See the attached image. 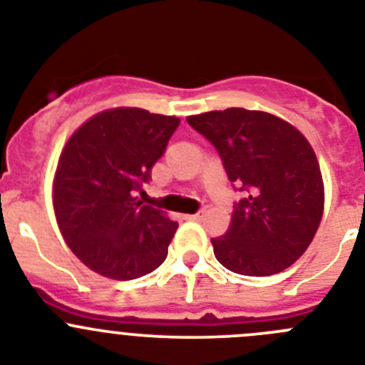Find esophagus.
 I'll return each mask as SVG.
<instances>
[{
	"mask_svg": "<svg viewBox=\"0 0 365 365\" xmlns=\"http://www.w3.org/2000/svg\"><path fill=\"white\" fill-rule=\"evenodd\" d=\"M202 215H205V212L199 210V212H195V214H192V215H186V219H190V221H201Z\"/></svg>",
	"mask_w": 365,
	"mask_h": 365,
	"instance_id": "34e87169",
	"label": "esophagus"
}]
</instances>
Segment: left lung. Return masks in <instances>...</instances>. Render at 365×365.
Listing matches in <instances>:
<instances>
[{
  "mask_svg": "<svg viewBox=\"0 0 365 365\" xmlns=\"http://www.w3.org/2000/svg\"><path fill=\"white\" fill-rule=\"evenodd\" d=\"M215 148L234 190L230 228L214 237L222 267L243 276H272L311 245L322 212L324 180L307 138L263 111L230 108L188 117Z\"/></svg>",
  "mask_w": 365,
  "mask_h": 365,
  "instance_id": "obj_1",
  "label": "left lung"
}]
</instances>
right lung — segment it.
<instances>
[{
  "label": "right lung",
  "mask_w": 365,
  "mask_h": 365,
  "mask_svg": "<svg viewBox=\"0 0 365 365\" xmlns=\"http://www.w3.org/2000/svg\"><path fill=\"white\" fill-rule=\"evenodd\" d=\"M180 120L138 108L98 113L67 140L54 214L78 259L106 278H140L166 259L175 221L138 201Z\"/></svg>",
  "instance_id": "add662e5"
}]
</instances>
